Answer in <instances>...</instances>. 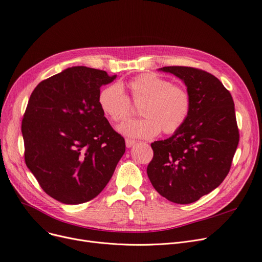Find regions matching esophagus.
Instances as JSON below:
<instances>
[{"mask_svg":"<svg viewBox=\"0 0 262 262\" xmlns=\"http://www.w3.org/2000/svg\"><path fill=\"white\" fill-rule=\"evenodd\" d=\"M125 143H126V147H132L135 143H136V141L135 140H132V139H126L125 140Z\"/></svg>","mask_w":262,"mask_h":262,"instance_id":"esophagus-1","label":"esophagus"}]
</instances>
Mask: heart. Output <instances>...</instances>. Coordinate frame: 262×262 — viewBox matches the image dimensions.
<instances>
[{"label": "heart", "mask_w": 262, "mask_h": 262, "mask_svg": "<svg viewBox=\"0 0 262 262\" xmlns=\"http://www.w3.org/2000/svg\"><path fill=\"white\" fill-rule=\"evenodd\" d=\"M122 85L113 84L103 88L98 103L104 116L112 122L127 120L132 115L129 99L135 105H141L142 119L133 120L119 126V132L133 138H152L162 129L173 134L186 122L191 99L189 92L181 86L155 74H141L126 82L128 96Z\"/></svg>", "instance_id": "heart-1"}]
</instances>
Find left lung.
<instances>
[{
	"instance_id": "8db88e82",
	"label": "left lung",
	"mask_w": 262,
	"mask_h": 262,
	"mask_svg": "<svg viewBox=\"0 0 262 262\" xmlns=\"http://www.w3.org/2000/svg\"><path fill=\"white\" fill-rule=\"evenodd\" d=\"M159 71L181 78L191 108L184 125L166 140L150 144L154 156L146 172L158 193L176 204H190L220 186L239 143L231 94L212 74L191 67Z\"/></svg>"
}]
</instances>
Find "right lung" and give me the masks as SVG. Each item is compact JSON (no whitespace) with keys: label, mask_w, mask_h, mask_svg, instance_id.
Here are the masks:
<instances>
[{"label":"right lung","mask_w":262,"mask_h":262,"mask_svg":"<svg viewBox=\"0 0 262 262\" xmlns=\"http://www.w3.org/2000/svg\"><path fill=\"white\" fill-rule=\"evenodd\" d=\"M106 71L68 68L39 82L22 120L27 168L51 198L77 205L98 196L125 153L99 106Z\"/></svg>","instance_id":"right-lung-1"}]
</instances>
